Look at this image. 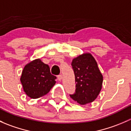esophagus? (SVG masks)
<instances>
[{
	"label": "esophagus",
	"instance_id": "34e87169",
	"mask_svg": "<svg viewBox=\"0 0 131 131\" xmlns=\"http://www.w3.org/2000/svg\"><path fill=\"white\" fill-rule=\"evenodd\" d=\"M58 79L59 80V81H61V80H62V75L61 74H60V75H59L58 76Z\"/></svg>",
	"mask_w": 131,
	"mask_h": 131
}]
</instances>
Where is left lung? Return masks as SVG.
<instances>
[{
	"label": "left lung",
	"mask_w": 131,
	"mask_h": 131,
	"mask_svg": "<svg viewBox=\"0 0 131 131\" xmlns=\"http://www.w3.org/2000/svg\"><path fill=\"white\" fill-rule=\"evenodd\" d=\"M72 66L75 74L76 89L70 97L84 105L94 101L101 90L103 75L97 62L90 53H84L74 58Z\"/></svg>",
	"instance_id": "obj_1"
}]
</instances>
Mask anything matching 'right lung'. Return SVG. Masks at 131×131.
<instances>
[{"label": "right lung", "mask_w": 131, "mask_h": 131, "mask_svg": "<svg viewBox=\"0 0 131 131\" xmlns=\"http://www.w3.org/2000/svg\"><path fill=\"white\" fill-rule=\"evenodd\" d=\"M55 79L56 77L51 73L49 67L37 59L25 65L20 80L26 95L36 99L49 92L56 84Z\"/></svg>", "instance_id": "obj_1"}]
</instances>
